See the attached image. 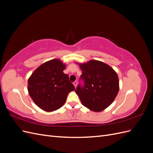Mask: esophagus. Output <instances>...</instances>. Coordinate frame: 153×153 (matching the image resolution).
<instances>
[{
    "label": "esophagus",
    "instance_id": "obj_1",
    "mask_svg": "<svg viewBox=\"0 0 153 153\" xmlns=\"http://www.w3.org/2000/svg\"><path fill=\"white\" fill-rule=\"evenodd\" d=\"M73 84H74V85H75V87H76V86H77V81H75L73 82Z\"/></svg>",
    "mask_w": 153,
    "mask_h": 153
}]
</instances>
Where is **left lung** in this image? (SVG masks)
<instances>
[{
    "label": "left lung",
    "instance_id": "left-lung-1",
    "mask_svg": "<svg viewBox=\"0 0 153 153\" xmlns=\"http://www.w3.org/2000/svg\"><path fill=\"white\" fill-rule=\"evenodd\" d=\"M82 74L75 92L83 105L94 112L102 111L112 103L119 92L117 73L103 62L91 60L79 64Z\"/></svg>",
    "mask_w": 153,
    "mask_h": 153
}]
</instances>
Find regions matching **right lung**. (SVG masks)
<instances>
[{
  "label": "right lung",
  "instance_id": "right-lung-1",
  "mask_svg": "<svg viewBox=\"0 0 153 153\" xmlns=\"http://www.w3.org/2000/svg\"><path fill=\"white\" fill-rule=\"evenodd\" d=\"M65 68L61 61L53 59L41 64L29 78V94L40 108L47 112L60 108L69 92L75 89L68 75L63 73Z\"/></svg>",
  "mask_w": 153,
  "mask_h": 153
}]
</instances>
